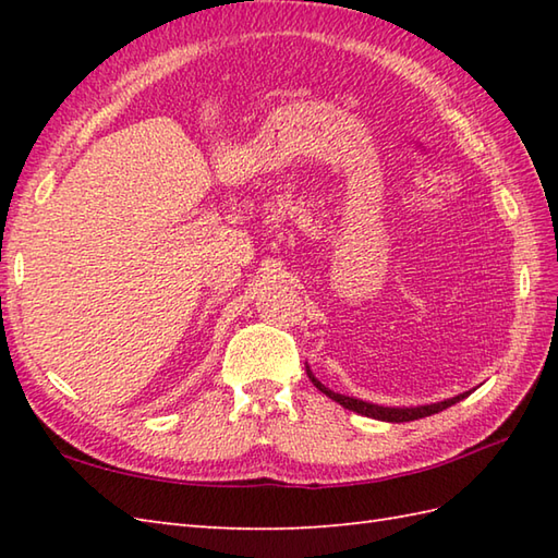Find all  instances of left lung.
Here are the masks:
<instances>
[{
	"mask_svg": "<svg viewBox=\"0 0 558 558\" xmlns=\"http://www.w3.org/2000/svg\"><path fill=\"white\" fill-rule=\"evenodd\" d=\"M306 376L312 378V384L322 390L324 396H328L330 400H336L338 405H342L345 410H352L357 414H364V417H372V420H381V422H393V424H400V422H412V420H422V417H432V414L441 412L450 405H456V402H460L462 398H468L472 390H465V393H460L456 398H448V400H441V402H426V405H410V408H386V405H376V402H369V400H360V398H352V396H342V393H336V390L326 388L318 378L312 374L310 366H306Z\"/></svg>",
	"mask_w": 558,
	"mask_h": 558,
	"instance_id": "8db88e82",
	"label": "left lung"
}]
</instances>
